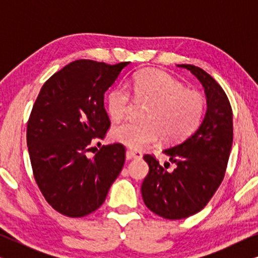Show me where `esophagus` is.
<instances>
[{"instance_id":"1","label":"esophagus","mask_w":258,"mask_h":258,"mask_svg":"<svg viewBox=\"0 0 258 258\" xmlns=\"http://www.w3.org/2000/svg\"><path fill=\"white\" fill-rule=\"evenodd\" d=\"M125 156L128 160H132V158H142V153L139 150H126Z\"/></svg>"}]
</instances>
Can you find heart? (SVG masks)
I'll list each match as a JSON object with an SVG mask.
<instances>
[{
    "instance_id": "heart-1",
    "label": "heart",
    "mask_w": 258,
    "mask_h": 258,
    "mask_svg": "<svg viewBox=\"0 0 258 258\" xmlns=\"http://www.w3.org/2000/svg\"><path fill=\"white\" fill-rule=\"evenodd\" d=\"M137 103L149 104L143 115L146 122L126 121L110 132L114 142L132 149H143L162 137L164 143H177L195 132L203 117L206 102L196 91H189L178 81L160 70H144L132 84ZM133 105L124 87H116L107 95V111L112 121H119Z\"/></svg>"
}]
</instances>
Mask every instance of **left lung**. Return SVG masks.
I'll return each instance as SVG.
<instances>
[{
	"label": "left lung",
	"instance_id": "left-lung-1",
	"mask_svg": "<svg viewBox=\"0 0 258 258\" xmlns=\"http://www.w3.org/2000/svg\"><path fill=\"white\" fill-rule=\"evenodd\" d=\"M177 67L189 70L203 86L207 111L191 136L163 150L176 164L174 170L167 171L151 155L143 156L149 165L141 186L144 204L167 220L189 217L207 206L223 181L232 146V110L224 90L199 67Z\"/></svg>",
	"mask_w": 258,
	"mask_h": 258
}]
</instances>
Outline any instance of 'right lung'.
<instances>
[{
  "mask_svg": "<svg viewBox=\"0 0 258 258\" xmlns=\"http://www.w3.org/2000/svg\"><path fill=\"white\" fill-rule=\"evenodd\" d=\"M129 62L107 64L77 59L41 88L27 125V146L35 181L59 214L83 217L98 209L121 172L125 148L103 146L87 153L110 126L104 93Z\"/></svg>",
  "mask_w": 258,
  "mask_h": 258,
  "instance_id": "right-lung-1",
  "label": "right lung"
}]
</instances>
